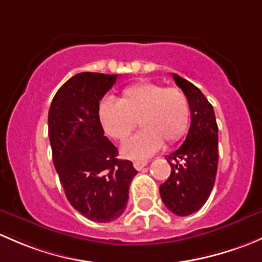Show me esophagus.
<instances>
[{
  "instance_id": "esophagus-1",
  "label": "esophagus",
  "mask_w": 262,
  "mask_h": 262,
  "mask_svg": "<svg viewBox=\"0 0 262 262\" xmlns=\"http://www.w3.org/2000/svg\"><path fill=\"white\" fill-rule=\"evenodd\" d=\"M147 165V161H134V168L136 170H142Z\"/></svg>"
}]
</instances>
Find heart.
Here are the masks:
<instances>
[{"instance_id": "heart-1", "label": "heart", "mask_w": 262, "mask_h": 262, "mask_svg": "<svg viewBox=\"0 0 262 262\" xmlns=\"http://www.w3.org/2000/svg\"><path fill=\"white\" fill-rule=\"evenodd\" d=\"M104 131L118 142H125L140 120L142 130L122 147V155L141 160L166 144L179 141L190 122V104L180 88L151 82L136 83L122 91L118 102L106 99L99 106Z\"/></svg>"}]
</instances>
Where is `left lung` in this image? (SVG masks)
Masks as SVG:
<instances>
[{"mask_svg": "<svg viewBox=\"0 0 262 262\" xmlns=\"http://www.w3.org/2000/svg\"><path fill=\"white\" fill-rule=\"evenodd\" d=\"M171 75L189 101L190 127L182 146L165 158L171 172L159 190L166 208L184 217L204 206L214 185L218 126L212 104L201 90L178 74Z\"/></svg>", "mask_w": 262, "mask_h": 262, "instance_id": "obj_1", "label": "left lung"}]
</instances>
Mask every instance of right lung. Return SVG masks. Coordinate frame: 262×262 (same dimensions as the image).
I'll use <instances>...</instances> for the list:
<instances>
[{"label":"right lung","mask_w":262,"mask_h":262,"mask_svg":"<svg viewBox=\"0 0 262 262\" xmlns=\"http://www.w3.org/2000/svg\"><path fill=\"white\" fill-rule=\"evenodd\" d=\"M117 74L79 73L54 96L48 115L53 161L69 203L94 222L117 220L128 201L137 174L130 160L104 136L99 101Z\"/></svg>","instance_id":"obj_1"}]
</instances>
